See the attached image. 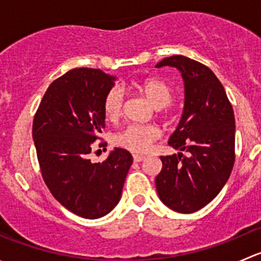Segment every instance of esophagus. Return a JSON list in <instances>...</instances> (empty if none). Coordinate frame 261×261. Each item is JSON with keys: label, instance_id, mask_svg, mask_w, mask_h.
Instances as JSON below:
<instances>
[{"label": "esophagus", "instance_id": "34e87169", "mask_svg": "<svg viewBox=\"0 0 261 261\" xmlns=\"http://www.w3.org/2000/svg\"><path fill=\"white\" fill-rule=\"evenodd\" d=\"M133 158H134V162L139 163V162H141V160H143L145 156H144V155H141V154H134Z\"/></svg>", "mask_w": 261, "mask_h": 261}]
</instances>
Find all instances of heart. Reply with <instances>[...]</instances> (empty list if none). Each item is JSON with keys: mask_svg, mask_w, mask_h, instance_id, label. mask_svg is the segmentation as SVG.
Segmentation results:
<instances>
[{"mask_svg": "<svg viewBox=\"0 0 261 261\" xmlns=\"http://www.w3.org/2000/svg\"><path fill=\"white\" fill-rule=\"evenodd\" d=\"M133 87L146 97L155 109H164L172 103L173 91L168 83L155 77L144 78L133 83ZM123 92L122 89L111 88L103 97L102 111L105 118L110 122H116L122 116ZM160 131L154 125H128L117 133L114 144L121 149L131 152H144L158 140Z\"/></svg>", "mask_w": 261, "mask_h": 261, "instance_id": "heart-1", "label": "heart"}]
</instances>
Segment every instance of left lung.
Wrapping results in <instances>:
<instances>
[{"mask_svg": "<svg viewBox=\"0 0 261 261\" xmlns=\"http://www.w3.org/2000/svg\"><path fill=\"white\" fill-rule=\"evenodd\" d=\"M167 65L179 69L184 80V111L168 141L181 152L160 156L163 168L155 184L165 206L193 213L208 204L230 178L235 116L222 83L208 67L183 55L164 58L156 68Z\"/></svg>", "mask_w": 261, "mask_h": 261, "instance_id": "obj_1", "label": "left lung"}]
</instances>
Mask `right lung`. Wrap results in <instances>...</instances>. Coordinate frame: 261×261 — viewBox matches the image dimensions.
I'll return each instance as SVG.
<instances>
[{
	"mask_svg": "<svg viewBox=\"0 0 261 261\" xmlns=\"http://www.w3.org/2000/svg\"><path fill=\"white\" fill-rule=\"evenodd\" d=\"M114 81L101 69L69 70L50 84L34 116L33 139L50 193L70 212L91 220L115 208L133 164L125 149H115L102 163L89 159L105 128L102 102Z\"/></svg>",
	"mask_w": 261,
	"mask_h": 261,
	"instance_id": "1",
	"label": "right lung"
}]
</instances>
